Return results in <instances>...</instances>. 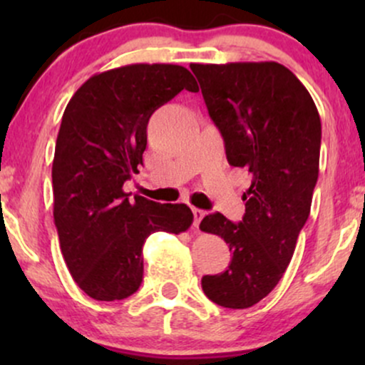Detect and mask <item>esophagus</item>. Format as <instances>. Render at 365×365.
Segmentation results:
<instances>
[{"instance_id":"1","label":"esophagus","mask_w":365,"mask_h":365,"mask_svg":"<svg viewBox=\"0 0 365 365\" xmlns=\"http://www.w3.org/2000/svg\"><path fill=\"white\" fill-rule=\"evenodd\" d=\"M192 212H194V226L199 230V223H200V220L204 217V215H206V211H202V209H199V207H192Z\"/></svg>"}]
</instances>
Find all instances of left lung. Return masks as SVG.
Returning a JSON list of instances; mask_svg holds the SVG:
<instances>
[{"mask_svg":"<svg viewBox=\"0 0 365 365\" xmlns=\"http://www.w3.org/2000/svg\"><path fill=\"white\" fill-rule=\"evenodd\" d=\"M232 166L252 175L240 223L207 215L200 230L228 244L232 262L202 290L228 309L252 307L278 284L311 212L319 175L321 118L311 94L276 61L192 63Z\"/></svg>","mask_w":365,"mask_h":365,"instance_id":"obj_1","label":"left lung"}]
</instances>
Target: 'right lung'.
Listing matches in <instances>:
<instances>
[{
  "label": "right lung",
  "instance_id": "1",
  "mask_svg": "<svg viewBox=\"0 0 365 365\" xmlns=\"http://www.w3.org/2000/svg\"><path fill=\"white\" fill-rule=\"evenodd\" d=\"M183 89L199 91L183 66L135 63L92 75L66 104L53 159V216L70 274L92 299L135 293L145 238L178 235L194 221L185 204L132 200L123 190L139 173L150 115Z\"/></svg>",
  "mask_w": 365,
  "mask_h": 365
}]
</instances>
